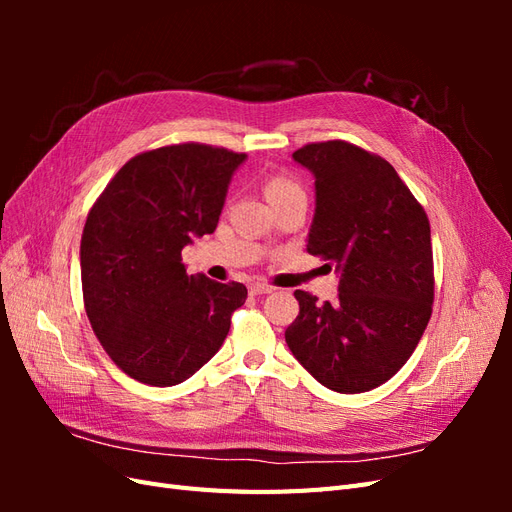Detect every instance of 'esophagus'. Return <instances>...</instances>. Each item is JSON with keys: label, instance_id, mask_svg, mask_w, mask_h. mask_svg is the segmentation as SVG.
Listing matches in <instances>:
<instances>
[{"label": "esophagus", "instance_id": "34e87169", "mask_svg": "<svg viewBox=\"0 0 512 512\" xmlns=\"http://www.w3.org/2000/svg\"><path fill=\"white\" fill-rule=\"evenodd\" d=\"M275 288L273 286H269V284H260V282H256V284H252L250 286V292L252 294H269V292H273Z\"/></svg>", "mask_w": 512, "mask_h": 512}]
</instances>
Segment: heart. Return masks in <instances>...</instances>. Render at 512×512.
Wrapping results in <instances>:
<instances>
[{
	"label": "heart",
	"instance_id": "obj_1",
	"mask_svg": "<svg viewBox=\"0 0 512 512\" xmlns=\"http://www.w3.org/2000/svg\"><path fill=\"white\" fill-rule=\"evenodd\" d=\"M290 192H301V188L297 183H292L290 179L284 177H275L269 185H267V196H282V194H290Z\"/></svg>",
	"mask_w": 512,
	"mask_h": 512
}]
</instances>
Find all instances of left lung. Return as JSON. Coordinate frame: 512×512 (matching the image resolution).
<instances>
[{
  "label": "left lung",
  "instance_id": "1",
  "mask_svg": "<svg viewBox=\"0 0 512 512\" xmlns=\"http://www.w3.org/2000/svg\"><path fill=\"white\" fill-rule=\"evenodd\" d=\"M292 160L316 179L307 252L335 265L339 294L318 303L294 292L299 316L286 344L322 386L365 393L391 380L425 333L433 303L429 220L397 170L361 147L312 143Z\"/></svg>",
  "mask_w": 512,
  "mask_h": 512
}]
</instances>
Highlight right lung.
Here are the masks:
<instances>
[{
    "label": "right lung",
    "instance_id": "add662e5",
    "mask_svg": "<svg viewBox=\"0 0 512 512\" xmlns=\"http://www.w3.org/2000/svg\"><path fill=\"white\" fill-rule=\"evenodd\" d=\"M245 160L198 143L145 151L119 168L91 207L81 239L85 312L130 378L179 384L224 344L247 288L188 275L181 250L218 226Z\"/></svg>",
    "mask_w": 512,
    "mask_h": 512
}]
</instances>
